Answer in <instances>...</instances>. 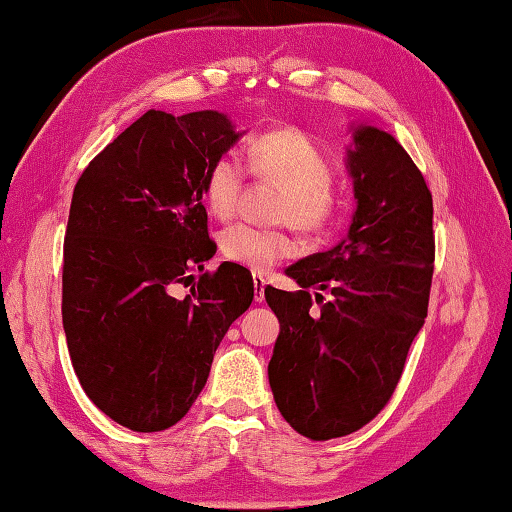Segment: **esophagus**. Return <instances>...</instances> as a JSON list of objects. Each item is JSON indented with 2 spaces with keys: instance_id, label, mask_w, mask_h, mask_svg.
<instances>
[{
  "instance_id": "esophagus-1",
  "label": "esophagus",
  "mask_w": 512,
  "mask_h": 512,
  "mask_svg": "<svg viewBox=\"0 0 512 512\" xmlns=\"http://www.w3.org/2000/svg\"><path fill=\"white\" fill-rule=\"evenodd\" d=\"M265 285H267L265 278L254 274V289H256V292H254V301H256V303H263V301H265Z\"/></svg>"
}]
</instances>
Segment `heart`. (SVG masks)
I'll return each mask as SVG.
<instances>
[{"mask_svg": "<svg viewBox=\"0 0 512 512\" xmlns=\"http://www.w3.org/2000/svg\"><path fill=\"white\" fill-rule=\"evenodd\" d=\"M249 167L263 180L285 187L278 218L307 234H318L334 223L339 200L332 185L336 169L323 149L298 129H278L260 136L249 147ZM245 165L234 153L216 158L202 182V198L216 218L234 214L245 189ZM220 252L234 263L267 272L296 252L294 238L283 229L236 223L220 231Z\"/></svg>", "mask_w": 512, "mask_h": 512, "instance_id": "obj_1", "label": "heart"}]
</instances>
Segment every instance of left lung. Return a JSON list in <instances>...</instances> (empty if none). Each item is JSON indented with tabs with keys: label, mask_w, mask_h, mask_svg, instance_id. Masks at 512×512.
I'll return each instance as SVG.
<instances>
[{
	"label": "left lung",
	"mask_w": 512,
	"mask_h": 512,
	"mask_svg": "<svg viewBox=\"0 0 512 512\" xmlns=\"http://www.w3.org/2000/svg\"><path fill=\"white\" fill-rule=\"evenodd\" d=\"M350 131L345 167L356 209L347 236L287 267L298 292L265 287L281 323L267 365L274 401L314 441L350 435L390 401L428 316L435 263L432 194L421 171L388 131Z\"/></svg>",
	"instance_id": "8db88e82"
}]
</instances>
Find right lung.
Listing matches in <instances>:
<instances>
[{
	"label": "right lung",
	"instance_id": "obj_1",
	"mask_svg": "<svg viewBox=\"0 0 512 512\" xmlns=\"http://www.w3.org/2000/svg\"><path fill=\"white\" fill-rule=\"evenodd\" d=\"M225 113L151 109L77 180L64 240L62 323L73 370L106 417L158 432L189 412L229 325L254 298L252 274L205 260L202 182L234 147ZM191 284L187 297L175 292Z\"/></svg>",
	"mask_w": 512,
	"mask_h": 512
}]
</instances>
